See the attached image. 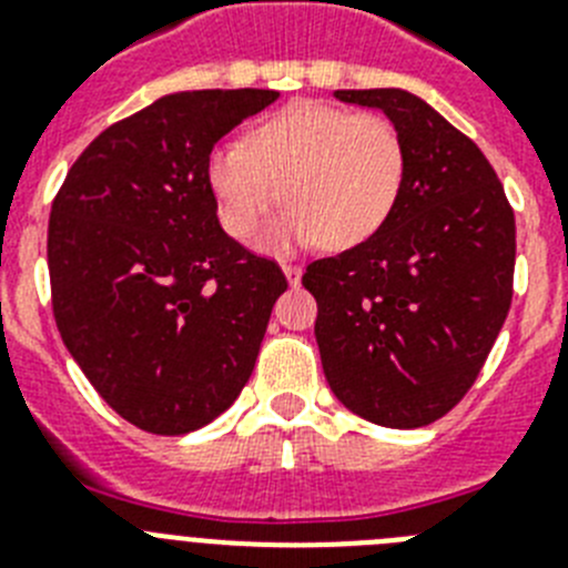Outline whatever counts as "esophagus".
<instances>
[{
  "label": "esophagus",
  "instance_id": "1",
  "mask_svg": "<svg viewBox=\"0 0 568 568\" xmlns=\"http://www.w3.org/2000/svg\"><path fill=\"white\" fill-rule=\"evenodd\" d=\"M281 270H284V275H287L290 284H298V281H301V267H298V264H281Z\"/></svg>",
  "mask_w": 568,
  "mask_h": 568
}]
</instances>
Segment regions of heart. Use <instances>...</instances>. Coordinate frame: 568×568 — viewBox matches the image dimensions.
Here are the masks:
<instances>
[{
    "mask_svg": "<svg viewBox=\"0 0 568 568\" xmlns=\"http://www.w3.org/2000/svg\"><path fill=\"white\" fill-rule=\"evenodd\" d=\"M406 179V148L386 115L321 102H293L255 122L244 144L215 148L207 184L219 222L239 241L290 204L275 247L321 241L355 247L393 215Z\"/></svg>",
    "mask_w": 568,
    "mask_h": 568,
    "instance_id": "1",
    "label": "heart"
}]
</instances>
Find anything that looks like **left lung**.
Here are the masks:
<instances>
[{"label": "left lung", "instance_id": "left-lung-1", "mask_svg": "<svg viewBox=\"0 0 568 568\" xmlns=\"http://www.w3.org/2000/svg\"><path fill=\"white\" fill-rule=\"evenodd\" d=\"M378 108L406 148L384 227L307 264L315 341L335 398L361 418L415 429L444 418L478 381L515 281V213L469 135L398 88L335 90Z\"/></svg>", "mask_w": 568, "mask_h": 568}]
</instances>
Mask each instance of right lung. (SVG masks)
<instances>
[{"label": "right lung", "instance_id": "obj_1", "mask_svg": "<svg viewBox=\"0 0 568 568\" xmlns=\"http://www.w3.org/2000/svg\"><path fill=\"white\" fill-rule=\"evenodd\" d=\"M275 90L170 93L110 124L64 175L48 224L50 304L110 409L184 435L253 375L287 278L230 239L207 184L213 148Z\"/></svg>", "mask_w": 568, "mask_h": 568}]
</instances>
